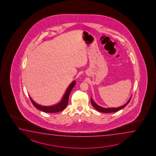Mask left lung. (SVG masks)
<instances>
[{
	"mask_svg": "<svg viewBox=\"0 0 156 156\" xmlns=\"http://www.w3.org/2000/svg\"><path fill=\"white\" fill-rule=\"evenodd\" d=\"M131 97L129 99V100L127 102V103L125 104L124 105H123L122 106H120V107H116V108H104V107H101V106H98V105L96 104L95 102L93 101L92 98H91V104L92 105L93 107H94L96 110H98V111L103 112V113H111V112H117V111H119V110H121L122 108H123L124 107H126V105L129 103V102L131 100Z\"/></svg>",
	"mask_w": 156,
	"mask_h": 156,
	"instance_id": "left-lung-1",
	"label": "left lung"
}]
</instances>
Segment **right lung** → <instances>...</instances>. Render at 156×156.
<instances>
[{
    "label": "right lung",
    "mask_w": 156,
    "mask_h": 156,
    "mask_svg": "<svg viewBox=\"0 0 156 156\" xmlns=\"http://www.w3.org/2000/svg\"><path fill=\"white\" fill-rule=\"evenodd\" d=\"M76 84V81H73L72 83H71L70 85L69 86L67 87L66 91L65 92L64 95L63 96V98H62L61 101L58 102V104L54 105L53 106H41L37 104L36 102H35L32 98H31L30 96H29L31 102L33 104L35 107H36L37 109L40 110V111H42L43 112H47V113H55V112H58L60 111H61L63 110H64L66 107L67 106V104H68V101H69V95L70 94V92L71 91L72 89H73V87L75 86Z\"/></svg>",
    "instance_id": "add662e5"
}]
</instances>
